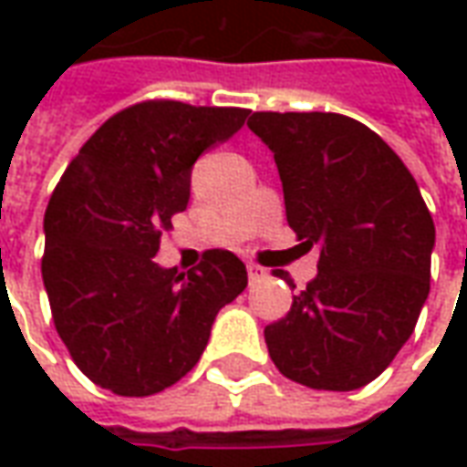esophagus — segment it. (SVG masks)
<instances>
[{
    "mask_svg": "<svg viewBox=\"0 0 467 467\" xmlns=\"http://www.w3.org/2000/svg\"><path fill=\"white\" fill-rule=\"evenodd\" d=\"M247 275H250V280H263L265 277V267H260V265H254V263H250L247 265Z\"/></svg>",
    "mask_w": 467,
    "mask_h": 467,
    "instance_id": "esophagus-1",
    "label": "esophagus"
}]
</instances>
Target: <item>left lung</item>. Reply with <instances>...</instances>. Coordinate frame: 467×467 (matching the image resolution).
<instances>
[{"label": "left lung", "instance_id": "obj_1", "mask_svg": "<svg viewBox=\"0 0 467 467\" xmlns=\"http://www.w3.org/2000/svg\"><path fill=\"white\" fill-rule=\"evenodd\" d=\"M247 127L275 154L285 213L317 275L265 327L285 378L358 390L408 343L431 290L435 224L398 154L335 112H254Z\"/></svg>", "mask_w": 467, "mask_h": 467}]
</instances>
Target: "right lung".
<instances>
[{
    "mask_svg": "<svg viewBox=\"0 0 467 467\" xmlns=\"http://www.w3.org/2000/svg\"><path fill=\"white\" fill-rule=\"evenodd\" d=\"M240 107L142 102L109 117L57 184L45 213L42 277L57 333L99 388L144 398L192 370L217 313L247 287L237 254L197 270L152 260L187 210L197 157L247 119Z\"/></svg>",
    "mask_w": 467,
    "mask_h": 467,
    "instance_id": "1",
    "label": "right lung"
}]
</instances>
